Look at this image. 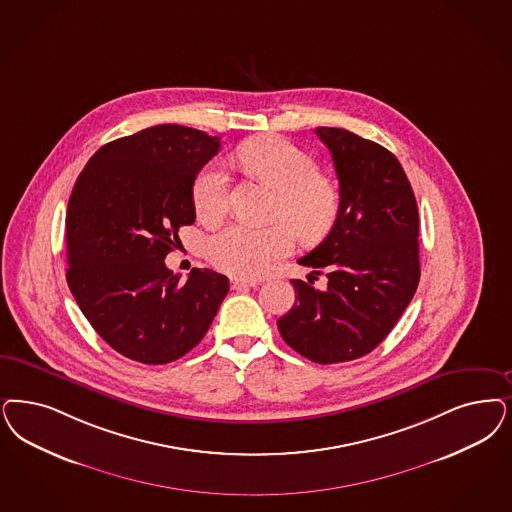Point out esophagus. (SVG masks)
I'll use <instances>...</instances> for the list:
<instances>
[{
  "label": "esophagus",
  "instance_id": "esophagus-1",
  "mask_svg": "<svg viewBox=\"0 0 512 512\" xmlns=\"http://www.w3.org/2000/svg\"><path fill=\"white\" fill-rule=\"evenodd\" d=\"M259 282L257 280H244V278H232V289L234 291H242L246 287H257Z\"/></svg>",
  "mask_w": 512,
  "mask_h": 512
}]
</instances>
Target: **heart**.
I'll use <instances>...</instances> for the list:
<instances>
[{"label":"heart","instance_id":"b5f03b06","mask_svg":"<svg viewBox=\"0 0 512 512\" xmlns=\"http://www.w3.org/2000/svg\"><path fill=\"white\" fill-rule=\"evenodd\" d=\"M234 159L249 176L278 191L274 217L289 220L302 240H319L333 229L342 206L340 185L335 177L319 172L318 162L308 151L282 136L266 134L244 141ZM227 191L229 177L217 164H208L196 174L193 206L200 221L217 223L225 215ZM288 224L232 223L213 234L208 257L234 276H261L295 246V232Z\"/></svg>","mask_w":512,"mask_h":512}]
</instances>
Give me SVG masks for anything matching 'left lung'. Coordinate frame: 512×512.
Instances as JSON below:
<instances>
[{
	"label": "left lung",
	"mask_w": 512,
	"mask_h": 512,
	"mask_svg": "<svg viewBox=\"0 0 512 512\" xmlns=\"http://www.w3.org/2000/svg\"><path fill=\"white\" fill-rule=\"evenodd\" d=\"M333 155L342 206L327 238L299 265L328 272V289L293 280L295 304L278 319L283 340L331 365L372 352L393 329L420 282L418 204L386 147L344 128H316ZM314 276V277H315Z\"/></svg>",
	"instance_id": "8db88e82"
}]
</instances>
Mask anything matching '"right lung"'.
<instances>
[{"label": "right lung", "instance_id": "1", "mask_svg": "<svg viewBox=\"0 0 512 512\" xmlns=\"http://www.w3.org/2000/svg\"><path fill=\"white\" fill-rule=\"evenodd\" d=\"M217 136L159 124L100 147L77 177L66 215L68 285L107 344L145 365L172 363L208 333L229 278L164 265L193 225V181Z\"/></svg>", "mask_w": 512, "mask_h": 512}]
</instances>
